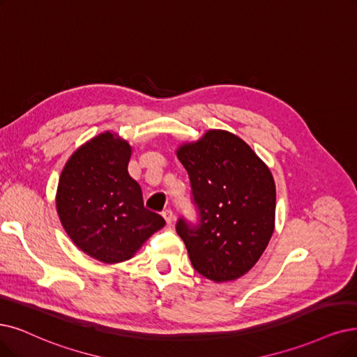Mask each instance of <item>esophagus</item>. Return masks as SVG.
<instances>
[{
  "label": "esophagus",
  "mask_w": 357,
  "mask_h": 357,
  "mask_svg": "<svg viewBox=\"0 0 357 357\" xmlns=\"http://www.w3.org/2000/svg\"><path fill=\"white\" fill-rule=\"evenodd\" d=\"M162 217L167 221V224L171 225V222H173V220H174V213L171 209H165V211H162Z\"/></svg>",
  "instance_id": "esophagus-1"
}]
</instances>
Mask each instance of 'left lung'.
<instances>
[{
    "instance_id": "8db88e82",
    "label": "left lung",
    "mask_w": 357,
    "mask_h": 357,
    "mask_svg": "<svg viewBox=\"0 0 357 357\" xmlns=\"http://www.w3.org/2000/svg\"><path fill=\"white\" fill-rule=\"evenodd\" d=\"M186 168L196 225L184 218L176 230L193 268L215 282L245 275L259 261L275 227V183L265 162L238 136L208 130L177 149Z\"/></svg>"
}]
</instances>
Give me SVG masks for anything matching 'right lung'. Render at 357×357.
I'll use <instances>...</instances> for the list:
<instances>
[{
    "mask_svg": "<svg viewBox=\"0 0 357 357\" xmlns=\"http://www.w3.org/2000/svg\"><path fill=\"white\" fill-rule=\"evenodd\" d=\"M132 146L105 132L66 162L56 189V212L73 243L93 259L119 264L165 225L144 206L139 183L127 171Z\"/></svg>",
    "mask_w": 357,
    "mask_h": 357,
    "instance_id": "add662e5",
    "label": "right lung"
}]
</instances>
